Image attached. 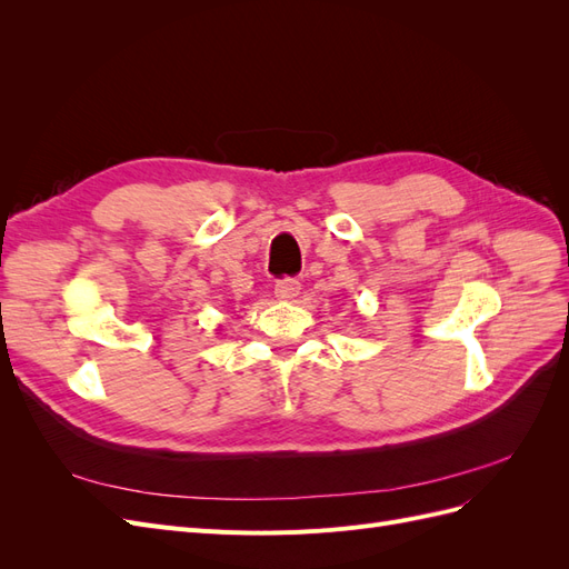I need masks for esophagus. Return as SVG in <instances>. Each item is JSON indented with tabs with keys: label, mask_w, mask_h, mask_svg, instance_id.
Returning a JSON list of instances; mask_svg holds the SVG:
<instances>
[{
	"label": "esophagus",
	"mask_w": 569,
	"mask_h": 569,
	"mask_svg": "<svg viewBox=\"0 0 569 569\" xmlns=\"http://www.w3.org/2000/svg\"><path fill=\"white\" fill-rule=\"evenodd\" d=\"M299 291H301V282L297 278H284L274 284V297L284 299V301H291L295 297H299Z\"/></svg>",
	"instance_id": "obj_1"
}]
</instances>
